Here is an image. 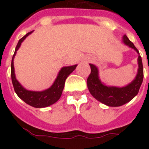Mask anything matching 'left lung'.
Returning a JSON list of instances; mask_svg holds the SVG:
<instances>
[{
	"instance_id": "obj_1",
	"label": "left lung",
	"mask_w": 149,
	"mask_h": 149,
	"mask_svg": "<svg viewBox=\"0 0 149 149\" xmlns=\"http://www.w3.org/2000/svg\"><path fill=\"white\" fill-rule=\"evenodd\" d=\"M123 42L125 45L135 50L139 55V50L125 35L123 36ZM138 63L139 70L134 79L128 85L123 87L104 85L99 79L97 67L93 64H90L91 72L87 78V87L91 95L98 101L109 107L121 106L132 100L138 94L143 81V65L140 55L138 58Z\"/></svg>"
}]
</instances>
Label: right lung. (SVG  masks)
<instances>
[{"label":"right lung","instance_id":"1","mask_svg":"<svg viewBox=\"0 0 149 149\" xmlns=\"http://www.w3.org/2000/svg\"><path fill=\"white\" fill-rule=\"evenodd\" d=\"M32 31L27 33L24 37H22L18 41L17 46L15 48V53L13 55L12 60H11L10 75H11L13 86H14L15 93H17V95L23 101H24L30 106L36 107V108H41V107L50 106L52 104H55L56 102L58 101V100L60 98L62 93H63V88L65 86V79L71 72H73V70L76 69L77 65L65 66V67L62 68L53 84L47 90H45L43 91H31L24 89L19 84V82L17 81L16 77H15V68H14V58L16 55V52L22 45V42L26 38L27 36H29L30 34L32 33Z\"/></svg>","mask_w":149,"mask_h":149}]
</instances>
